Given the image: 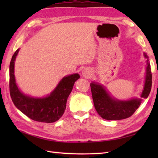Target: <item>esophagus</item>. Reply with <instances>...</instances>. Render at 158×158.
Instances as JSON below:
<instances>
[{
  "mask_svg": "<svg viewBox=\"0 0 158 158\" xmlns=\"http://www.w3.org/2000/svg\"><path fill=\"white\" fill-rule=\"evenodd\" d=\"M82 75L85 78H90L92 75V71L89 68H84L82 70Z\"/></svg>",
  "mask_w": 158,
  "mask_h": 158,
  "instance_id": "obj_1",
  "label": "esophagus"
}]
</instances>
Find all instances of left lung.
I'll return each instance as SVG.
<instances>
[{
    "label": "left lung",
    "instance_id": "obj_1",
    "mask_svg": "<svg viewBox=\"0 0 158 158\" xmlns=\"http://www.w3.org/2000/svg\"><path fill=\"white\" fill-rule=\"evenodd\" d=\"M146 58V72L143 88L140 98H133L130 100H118L112 96L105 85L97 81L90 83L92 97L95 108L98 114L105 120L117 121L129 118L139 107L142 99L148 97L151 90L152 74L148 56L143 52Z\"/></svg>",
    "mask_w": 158,
    "mask_h": 158
}]
</instances>
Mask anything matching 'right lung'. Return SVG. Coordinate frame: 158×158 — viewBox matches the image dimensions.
<instances>
[{"label": "right lung", "instance_id": "1", "mask_svg": "<svg viewBox=\"0 0 158 158\" xmlns=\"http://www.w3.org/2000/svg\"><path fill=\"white\" fill-rule=\"evenodd\" d=\"M19 52V49L15 52L10 64V91L13 103L33 121L47 123L57 121L65 112L67 100L80 75L75 73L63 77L50 94L44 97L25 94L18 87L15 76V62Z\"/></svg>", "mask_w": 158, "mask_h": 158}]
</instances>
